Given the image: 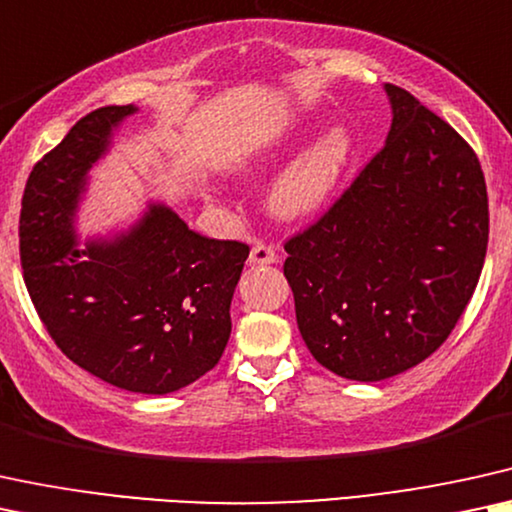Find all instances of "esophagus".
<instances>
[{
    "label": "esophagus",
    "mask_w": 512,
    "mask_h": 512,
    "mask_svg": "<svg viewBox=\"0 0 512 512\" xmlns=\"http://www.w3.org/2000/svg\"><path fill=\"white\" fill-rule=\"evenodd\" d=\"M278 260L276 250L271 245L257 241L250 250V264H274Z\"/></svg>",
    "instance_id": "34e87169"
}]
</instances>
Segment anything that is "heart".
Segmentation results:
<instances>
[{
    "instance_id": "1",
    "label": "heart",
    "mask_w": 512,
    "mask_h": 512,
    "mask_svg": "<svg viewBox=\"0 0 512 512\" xmlns=\"http://www.w3.org/2000/svg\"><path fill=\"white\" fill-rule=\"evenodd\" d=\"M281 137L250 141L236 160V170L252 177L274 158ZM354 158V137L347 127L335 125L309 141L286 165L269 189V208L281 219L312 215L333 196Z\"/></svg>"
}]
</instances>
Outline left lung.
Listing matches in <instances>:
<instances>
[{
	"label": "left lung",
	"instance_id": "obj_1",
	"mask_svg": "<svg viewBox=\"0 0 512 512\" xmlns=\"http://www.w3.org/2000/svg\"><path fill=\"white\" fill-rule=\"evenodd\" d=\"M385 92V146L328 212L288 238L283 264L304 345L361 383L404 373L449 338L489 241L475 151L406 89Z\"/></svg>",
	"mask_w": 512,
	"mask_h": 512
}]
</instances>
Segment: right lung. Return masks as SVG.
<instances>
[{
	"instance_id": "1",
	"label": "right lung",
	"mask_w": 512,
	"mask_h": 512,
	"mask_svg": "<svg viewBox=\"0 0 512 512\" xmlns=\"http://www.w3.org/2000/svg\"><path fill=\"white\" fill-rule=\"evenodd\" d=\"M132 113L96 108L32 167L18 222L21 267L44 328L73 364L120 390L167 394L222 359L250 248L200 236L155 203L125 234L77 248L87 172Z\"/></svg>"
}]
</instances>
